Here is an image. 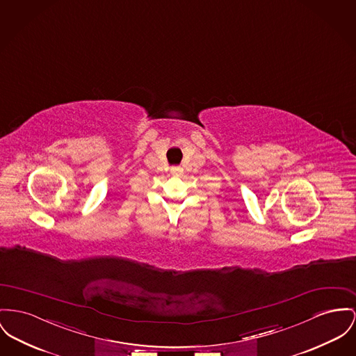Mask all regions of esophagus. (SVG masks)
Here are the masks:
<instances>
[{
	"label": "esophagus",
	"mask_w": 356,
	"mask_h": 356,
	"mask_svg": "<svg viewBox=\"0 0 356 356\" xmlns=\"http://www.w3.org/2000/svg\"><path fill=\"white\" fill-rule=\"evenodd\" d=\"M182 171H184V170H182L181 167H172V168H171V172H172L174 175H181Z\"/></svg>",
	"instance_id": "1"
}]
</instances>
